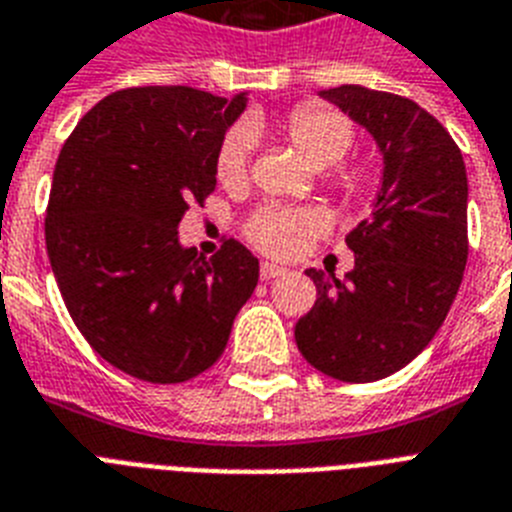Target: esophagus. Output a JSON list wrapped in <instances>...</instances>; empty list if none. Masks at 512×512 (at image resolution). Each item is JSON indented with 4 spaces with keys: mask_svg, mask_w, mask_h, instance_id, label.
Wrapping results in <instances>:
<instances>
[{
    "mask_svg": "<svg viewBox=\"0 0 512 512\" xmlns=\"http://www.w3.org/2000/svg\"><path fill=\"white\" fill-rule=\"evenodd\" d=\"M286 268L284 265H276V263H263L260 265V276L268 281V278H278V276H284Z\"/></svg>",
    "mask_w": 512,
    "mask_h": 512,
    "instance_id": "esophagus-1",
    "label": "esophagus"
}]
</instances>
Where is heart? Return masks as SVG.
<instances>
[{
  "mask_svg": "<svg viewBox=\"0 0 512 512\" xmlns=\"http://www.w3.org/2000/svg\"><path fill=\"white\" fill-rule=\"evenodd\" d=\"M255 131H260V123L252 120L247 128H231L220 141L215 173L223 186H239L247 178ZM281 131L299 157L315 170L339 165L355 141V128L350 120L342 112L323 105H299L286 115ZM323 228L326 220L315 210H263L249 220L247 234L268 255L297 257Z\"/></svg>",
  "mask_w": 512,
  "mask_h": 512,
  "instance_id": "heart-1",
  "label": "heart"
}]
</instances>
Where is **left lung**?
I'll use <instances>...</instances> for the list:
<instances>
[{"instance_id": "left-lung-1", "label": "left lung", "mask_w": 512, "mask_h": 512, "mask_svg": "<svg viewBox=\"0 0 512 512\" xmlns=\"http://www.w3.org/2000/svg\"><path fill=\"white\" fill-rule=\"evenodd\" d=\"M321 97L373 136L384 176L347 234L355 268L344 281L305 270L318 299L294 339L321 373L368 384L421 355L450 313L468 260V176L447 128L413 99L355 83Z\"/></svg>"}]
</instances>
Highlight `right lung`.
<instances>
[{"label": "right lung", "instance_id": "add662e5", "mask_svg": "<svg viewBox=\"0 0 512 512\" xmlns=\"http://www.w3.org/2000/svg\"><path fill=\"white\" fill-rule=\"evenodd\" d=\"M247 94L191 86L115 91L68 136L47 207V252L70 318L99 357L181 384L223 355L260 263L226 239L210 260L178 223L215 191V155Z\"/></svg>", "mask_w": 512, "mask_h": 512}]
</instances>
